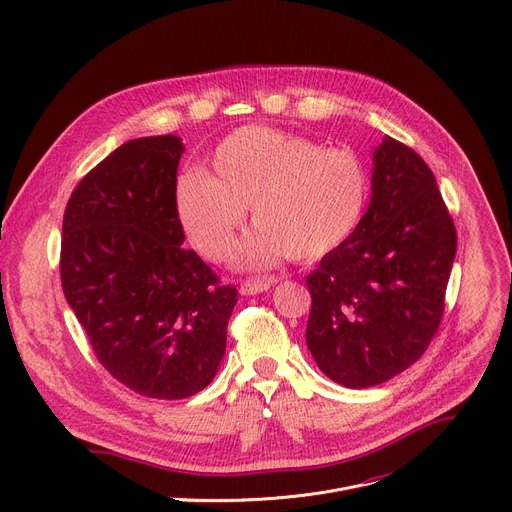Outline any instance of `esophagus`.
<instances>
[{
    "instance_id": "obj_1",
    "label": "esophagus",
    "mask_w": 512,
    "mask_h": 512,
    "mask_svg": "<svg viewBox=\"0 0 512 512\" xmlns=\"http://www.w3.org/2000/svg\"><path fill=\"white\" fill-rule=\"evenodd\" d=\"M277 283V277H257V279H245L241 283L243 296H257L261 291H267L271 285Z\"/></svg>"
}]
</instances>
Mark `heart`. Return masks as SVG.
I'll return each instance as SVG.
<instances>
[{
    "mask_svg": "<svg viewBox=\"0 0 512 512\" xmlns=\"http://www.w3.org/2000/svg\"><path fill=\"white\" fill-rule=\"evenodd\" d=\"M212 174L188 172L176 184V208L192 245L225 261L245 225L259 227L241 247V263L267 267L283 253L316 259L358 229L369 202V172L342 148L271 127L227 135L210 158Z\"/></svg>",
    "mask_w": 512,
    "mask_h": 512,
    "instance_id": "obj_1",
    "label": "heart"
}]
</instances>
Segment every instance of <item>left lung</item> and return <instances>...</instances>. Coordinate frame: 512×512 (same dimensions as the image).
I'll return each mask as SVG.
<instances>
[{"mask_svg": "<svg viewBox=\"0 0 512 512\" xmlns=\"http://www.w3.org/2000/svg\"><path fill=\"white\" fill-rule=\"evenodd\" d=\"M358 229L306 277V344L348 389L381 385L425 352L444 316L456 229L429 166L385 137Z\"/></svg>", "mask_w": 512, "mask_h": 512, "instance_id": "1", "label": "left lung"}]
</instances>
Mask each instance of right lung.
<instances>
[{
  "instance_id": "add662e5",
  "label": "right lung",
  "mask_w": 512,
  "mask_h": 512,
  "mask_svg": "<svg viewBox=\"0 0 512 512\" xmlns=\"http://www.w3.org/2000/svg\"><path fill=\"white\" fill-rule=\"evenodd\" d=\"M178 135L131 139L70 194L60 279L99 362L127 389L186 399L216 375L237 289L190 249L176 208Z\"/></svg>"
}]
</instances>
